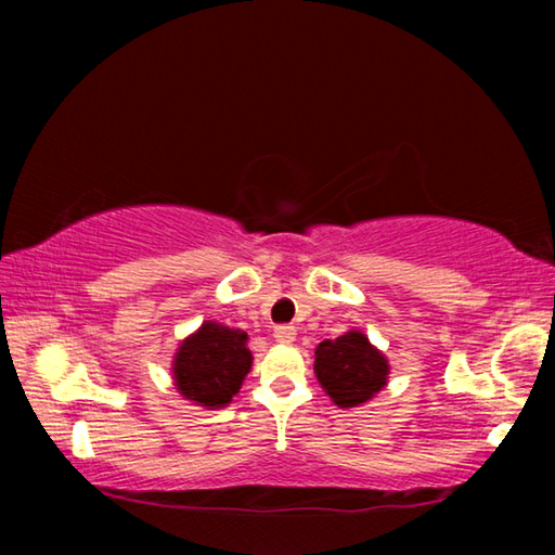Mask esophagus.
Returning <instances> with one entry per match:
<instances>
[{
    "instance_id": "esophagus-1",
    "label": "esophagus",
    "mask_w": 555,
    "mask_h": 555,
    "mask_svg": "<svg viewBox=\"0 0 555 555\" xmlns=\"http://www.w3.org/2000/svg\"><path fill=\"white\" fill-rule=\"evenodd\" d=\"M274 337L281 345H291L296 340V327L294 325H276L274 327Z\"/></svg>"
}]
</instances>
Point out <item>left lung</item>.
I'll use <instances>...</instances> for the list:
<instances>
[{
  "label": "left lung",
  "mask_w": 555,
  "mask_h": 555,
  "mask_svg": "<svg viewBox=\"0 0 555 555\" xmlns=\"http://www.w3.org/2000/svg\"><path fill=\"white\" fill-rule=\"evenodd\" d=\"M389 360L362 331H347L315 347L313 372L335 406L354 409L387 387Z\"/></svg>",
  "instance_id": "left-lung-1"
}]
</instances>
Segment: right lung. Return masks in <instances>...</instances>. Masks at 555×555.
<instances>
[{
  "mask_svg": "<svg viewBox=\"0 0 555 555\" xmlns=\"http://www.w3.org/2000/svg\"><path fill=\"white\" fill-rule=\"evenodd\" d=\"M249 335L240 327L203 321L183 337L171 362V379L185 401L208 411L228 406L251 370Z\"/></svg>",
  "mask_w": 555,
  "mask_h": 555,
  "instance_id": "add662e5",
  "label": "right lung"
}]
</instances>
